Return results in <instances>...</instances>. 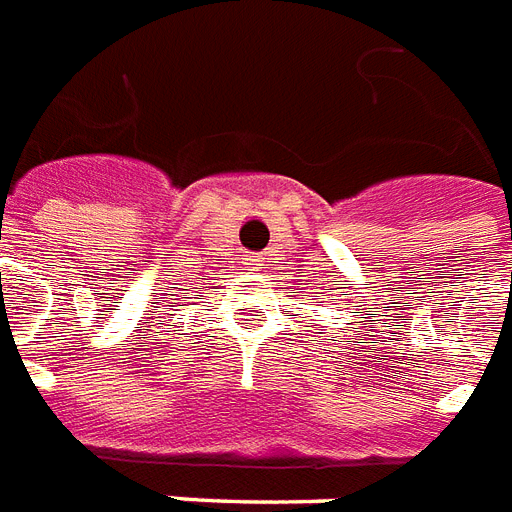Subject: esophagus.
<instances>
[{"label":"esophagus","mask_w":512,"mask_h":512,"mask_svg":"<svg viewBox=\"0 0 512 512\" xmlns=\"http://www.w3.org/2000/svg\"><path fill=\"white\" fill-rule=\"evenodd\" d=\"M253 261V267H259V259H251Z\"/></svg>","instance_id":"1"}]
</instances>
